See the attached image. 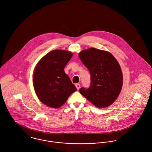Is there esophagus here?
<instances>
[{
    "mask_svg": "<svg viewBox=\"0 0 152 152\" xmlns=\"http://www.w3.org/2000/svg\"><path fill=\"white\" fill-rule=\"evenodd\" d=\"M75 86H76V88H77V89H79L80 86V85L79 83H76V84L75 85Z\"/></svg>",
    "mask_w": 152,
    "mask_h": 152,
    "instance_id": "1",
    "label": "esophagus"
}]
</instances>
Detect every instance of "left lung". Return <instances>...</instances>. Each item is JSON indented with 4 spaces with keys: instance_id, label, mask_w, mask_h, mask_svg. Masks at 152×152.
I'll return each instance as SVG.
<instances>
[{
    "instance_id": "8db88e82",
    "label": "left lung",
    "mask_w": 152,
    "mask_h": 152,
    "mask_svg": "<svg viewBox=\"0 0 152 152\" xmlns=\"http://www.w3.org/2000/svg\"><path fill=\"white\" fill-rule=\"evenodd\" d=\"M79 57L91 73V86L81 88L80 93L98 108L111 105L122 89L123 77L119 63L109 52L91 48Z\"/></svg>"
}]
</instances>
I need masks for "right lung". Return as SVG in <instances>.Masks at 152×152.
Masks as SVG:
<instances>
[{"mask_svg":"<svg viewBox=\"0 0 152 152\" xmlns=\"http://www.w3.org/2000/svg\"><path fill=\"white\" fill-rule=\"evenodd\" d=\"M73 54L54 50L37 63L34 72L33 85L39 99L45 105L59 108L77 89L64 71Z\"/></svg>","mask_w":152,"mask_h":152,"instance_id":"1","label":"right lung"}]
</instances>
